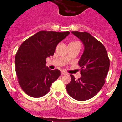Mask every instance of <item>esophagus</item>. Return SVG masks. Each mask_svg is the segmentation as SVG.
Segmentation results:
<instances>
[{
    "mask_svg": "<svg viewBox=\"0 0 122 122\" xmlns=\"http://www.w3.org/2000/svg\"><path fill=\"white\" fill-rule=\"evenodd\" d=\"M66 72H64V71H61V75H65V74H66Z\"/></svg>",
    "mask_w": 122,
    "mask_h": 122,
    "instance_id": "34e87169",
    "label": "esophagus"
}]
</instances>
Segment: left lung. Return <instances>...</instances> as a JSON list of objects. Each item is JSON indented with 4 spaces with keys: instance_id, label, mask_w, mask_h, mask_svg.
<instances>
[{
    "instance_id": "1",
    "label": "left lung",
    "mask_w": 122,
    "mask_h": 122,
    "mask_svg": "<svg viewBox=\"0 0 122 122\" xmlns=\"http://www.w3.org/2000/svg\"><path fill=\"white\" fill-rule=\"evenodd\" d=\"M84 45V51L79 60L81 77L71 80L66 85L68 93L73 99L84 101L91 99L100 91L105 82L109 68V59L103 45L86 32L72 31Z\"/></svg>"
}]
</instances>
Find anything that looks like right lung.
<instances>
[{
    "mask_svg": "<svg viewBox=\"0 0 122 122\" xmlns=\"http://www.w3.org/2000/svg\"><path fill=\"white\" fill-rule=\"evenodd\" d=\"M69 34L41 31L20 46L15 57V72L20 86L28 96L36 98L46 94L60 76L59 70L46 66V59L54 55L58 43Z\"/></svg>",
    "mask_w": 122,
    "mask_h": 122,
    "instance_id": "add662e5",
    "label": "right lung"
}]
</instances>
